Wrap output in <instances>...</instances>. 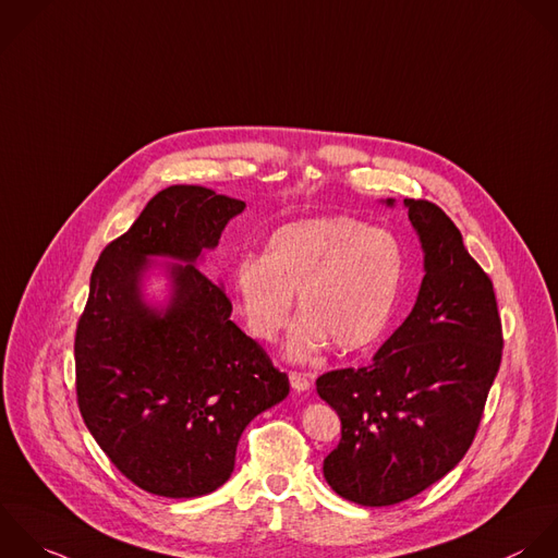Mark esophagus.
<instances>
[{"mask_svg": "<svg viewBox=\"0 0 558 558\" xmlns=\"http://www.w3.org/2000/svg\"><path fill=\"white\" fill-rule=\"evenodd\" d=\"M289 380H291V387L295 391H308L311 389V380L306 374H300V372H289Z\"/></svg>", "mask_w": 558, "mask_h": 558, "instance_id": "esophagus-1", "label": "esophagus"}]
</instances>
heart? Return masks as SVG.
Here are the masks:
<instances>
[{"label":"heart","instance_id":"heart-1","mask_svg":"<svg viewBox=\"0 0 558 558\" xmlns=\"http://www.w3.org/2000/svg\"><path fill=\"white\" fill-rule=\"evenodd\" d=\"M402 271V247L391 232L354 217H317L271 232L263 256H241L232 289L260 341H274L289 324L295 293L304 315L287 350L306 359L328 341L341 352L372 345L391 319Z\"/></svg>","mask_w":558,"mask_h":558}]
</instances>
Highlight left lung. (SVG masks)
<instances>
[{
    "instance_id": "1",
    "label": "left lung",
    "mask_w": 558,
    "mask_h": 558,
    "mask_svg": "<svg viewBox=\"0 0 558 558\" xmlns=\"http://www.w3.org/2000/svg\"><path fill=\"white\" fill-rule=\"evenodd\" d=\"M404 204L424 247L417 302L367 367L317 378L319 398L341 420L324 478L363 507L404 502L459 465L478 433L505 345L494 282L454 221L428 199Z\"/></svg>"
}]
</instances>
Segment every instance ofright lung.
<instances>
[{
    "instance_id": "add662e5",
    "label": "right lung",
    "mask_w": 558,
    "mask_h": 558,
    "mask_svg": "<svg viewBox=\"0 0 558 558\" xmlns=\"http://www.w3.org/2000/svg\"><path fill=\"white\" fill-rule=\"evenodd\" d=\"M245 202L197 184L154 195L90 274L75 330L80 415L110 463L162 498H197L221 487L245 426L289 396V378L232 319L226 291L195 267ZM149 255L189 262L170 268L165 312L142 302Z\"/></svg>"
}]
</instances>
